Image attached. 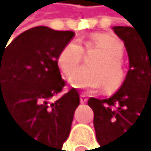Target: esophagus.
<instances>
[{
    "label": "esophagus",
    "instance_id": "obj_1",
    "mask_svg": "<svg viewBox=\"0 0 151 151\" xmlns=\"http://www.w3.org/2000/svg\"><path fill=\"white\" fill-rule=\"evenodd\" d=\"M79 98H81V103H86L87 102V96H86V94H83V93H81V96H79Z\"/></svg>",
    "mask_w": 151,
    "mask_h": 151
}]
</instances>
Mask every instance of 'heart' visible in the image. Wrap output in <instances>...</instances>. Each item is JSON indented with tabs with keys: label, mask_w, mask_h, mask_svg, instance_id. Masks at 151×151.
<instances>
[{
	"label": "heart",
	"mask_w": 151,
	"mask_h": 151,
	"mask_svg": "<svg viewBox=\"0 0 151 151\" xmlns=\"http://www.w3.org/2000/svg\"><path fill=\"white\" fill-rule=\"evenodd\" d=\"M92 52L88 60L90 65L76 72L83 51ZM124 54V44L114 34H94L83 45L72 40L63 46L57 57V65L64 78H69L74 87L79 88H98L106 84V88L112 91L122 84L125 72L121 57Z\"/></svg>",
	"instance_id": "1"
}]
</instances>
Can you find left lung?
Returning a JSON list of instances; mask_svg holds the SVG:
<instances>
[{
  "label": "left lung",
  "mask_w": 151,
  "mask_h": 151,
  "mask_svg": "<svg viewBox=\"0 0 151 151\" xmlns=\"http://www.w3.org/2000/svg\"><path fill=\"white\" fill-rule=\"evenodd\" d=\"M129 55L127 76L121 88L106 100L89 98L96 137L103 151H119L129 144L134 127H151V34L115 26Z\"/></svg>",
  "instance_id": "8db88e82"
}]
</instances>
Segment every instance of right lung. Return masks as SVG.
<instances>
[{"label": "right lung", "mask_w": 151, "mask_h": 151, "mask_svg": "<svg viewBox=\"0 0 151 151\" xmlns=\"http://www.w3.org/2000/svg\"><path fill=\"white\" fill-rule=\"evenodd\" d=\"M73 35L37 26L0 46V112L12 119L27 151H60L69 136L79 93L72 88L59 96L65 82L57 57Z\"/></svg>", "instance_id": "right-lung-1"}]
</instances>
